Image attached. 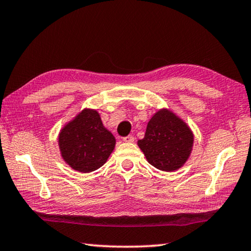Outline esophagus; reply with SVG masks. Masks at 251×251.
<instances>
[{
	"label": "esophagus",
	"instance_id": "esophagus-1",
	"mask_svg": "<svg viewBox=\"0 0 251 251\" xmlns=\"http://www.w3.org/2000/svg\"><path fill=\"white\" fill-rule=\"evenodd\" d=\"M134 140H135V138H134L133 135H128V136H126V137L123 138V141L126 142V143H133Z\"/></svg>",
	"mask_w": 251,
	"mask_h": 251
}]
</instances>
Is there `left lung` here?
Segmentation results:
<instances>
[{
    "label": "left lung",
    "instance_id": "1",
    "mask_svg": "<svg viewBox=\"0 0 251 251\" xmlns=\"http://www.w3.org/2000/svg\"><path fill=\"white\" fill-rule=\"evenodd\" d=\"M190 127L172 111L163 108L150 119L145 136L137 142L147 162L154 168L173 172L184 165L193 147Z\"/></svg>",
    "mask_w": 251,
    "mask_h": 251
}]
</instances>
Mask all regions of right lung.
Returning a JSON list of instances; mask_svg holds the SVG:
<instances>
[{"mask_svg":"<svg viewBox=\"0 0 251 251\" xmlns=\"http://www.w3.org/2000/svg\"><path fill=\"white\" fill-rule=\"evenodd\" d=\"M59 149L67 164L81 173L98 170L108 160L116 140L105 128L95 109L85 108L63 126L59 134Z\"/></svg>","mask_w":251,"mask_h":251,"instance_id":"add662e5","label":"right lung"}]
</instances>
